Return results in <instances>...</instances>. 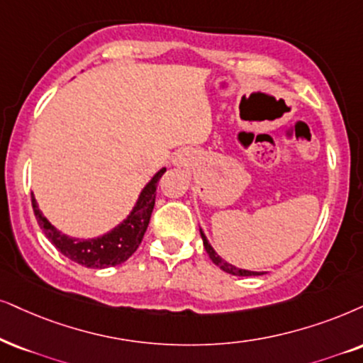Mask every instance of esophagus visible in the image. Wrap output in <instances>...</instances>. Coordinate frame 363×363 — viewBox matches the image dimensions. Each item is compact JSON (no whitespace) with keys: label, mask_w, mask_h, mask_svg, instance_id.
<instances>
[{"label":"esophagus","mask_w":363,"mask_h":363,"mask_svg":"<svg viewBox=\"0 0 363 363\" xmlns=\"http://www.w3.org/2000/svg\"><path fill=\"white\" fill-rule=\"evenodd\" d=\"M187 162V154L186 152H179L177 157H176V164H186Z\"/></svg>","instance_id":"esophagus-1"}]
</instances>
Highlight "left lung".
Instances as JSON below:
<instances>
[{"label": "left lung", "mask_w": 363, "mask_h": 363, "mask_svg": "<svg viewBox=\"0 0 363 363\" xmlns=\"http://www.w3.org/2000/svg\"><path fill=\"white\" fill-rule=\"evenodd\" d=\"M201 231V238H203V242H204V247H206V251H208V255H209V258L213 259V263L216 264V266H219V268L223 269V272H226V273H229V274H235V277H256V274H261V273H258V272H247V269H241V268H236V266H233V264H229V263H226V261H224L221 256H219L218 253H216V251L213 250V246L209 245V241H208V238L204 236V233H203V229H199Z\"/></svg>", "instance_id": "1"}]
</instances>
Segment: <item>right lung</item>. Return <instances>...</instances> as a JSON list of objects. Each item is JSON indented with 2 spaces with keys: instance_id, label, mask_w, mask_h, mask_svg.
<instances>
[{
  "instance_id": "right-lung-1",
  "label": "right lung",
  "mask_w": 363,
  "mask_h": 363,
  "mask_svg": "<svg viewBox=\"0 0 363 363\" xmlns=\"http://www.w3.org/2000/svg\"><path fill=\"white\" fill-rule=\"evenodd\" d=\"M164 172H166V169L162 167L152 177V181L144 187L135 208L132 209V213L128 214L125 221L118 224L117 228H113L107 235L95 238V240H75V238L62 235L41 214L35 196L31 194V204H33L36 221H38L40 228L43 229L45 236L52 241V245L57 247L60 253L65 255L68 259L75 261V263L82 266H86V268L95 269L117 266L130 258L142 242V238H144L145 229L149 226L150 214H152L155 204L157 182Z\"/></svg>"
}]
</instances>
